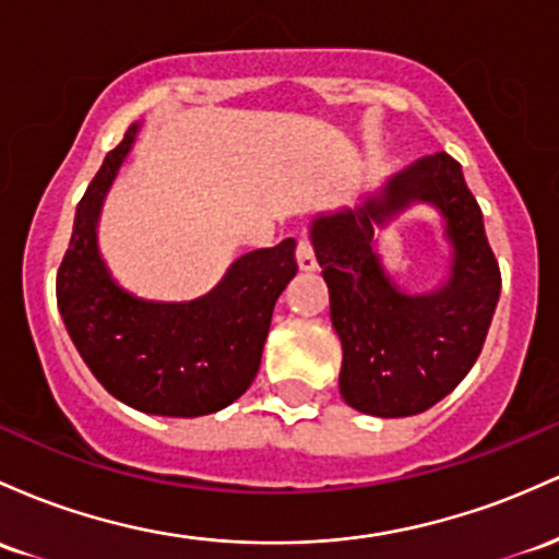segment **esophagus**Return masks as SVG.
Instances as JSON below:
<instances>
[{
	"mask_svg": "<svg viewBox=\"0 0 559 559\" xmlns=\"http://www.w3.org/2000/svg\"><path fill=\"white\" fill-rule=\"evenodd\" d=\"M296 255H298V266L304 269V272H311V269H317V250H313V242L306 235L298 240Z\"/></svg>",
	"mask_w": 559,
	"mask_h": 559,
	"instance_id": "34e87169",
	"label": "esophagus"
}]
</instances>
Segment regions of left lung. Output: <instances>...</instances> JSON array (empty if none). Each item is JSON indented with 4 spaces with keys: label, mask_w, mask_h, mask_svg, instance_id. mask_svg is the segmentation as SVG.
Listing matches in <instances>:
<instances>
[{
    "label": "left lung",
    "mask_w": 559,
    "mask_h": 559,
    "mask_svg": "<svg viewBox=\"0 0 559 559\" xmlns=\"http://www.w3.org/2000/svg\"><path fill=\"white\" fill-rule=\"evenodd\" d=\"M412 199L438 204L455 242L450 285L430 297L399 294L371 253V222ZM311 240L343 343L346 404L374 417H409L449 396L480 356L501 290L499 261L460 163L447 153L417 160L356 213L319 218Z\"/></svg>",
    "instance_id": "left-lung-1"
}]
</instances>
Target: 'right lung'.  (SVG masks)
<instances>
[{
	"instance_id": "1",
	"label": "right lung",
	"mask_w": 559,
	"mask_h": 559,
	"mask_svg": "<svg viewBox=\"0 0 559 559\" xmlns=\"http://www.w3.org/2000/svg\"><path fill=\"white\" fill-rule=\"evenodd\" d=\"M131 123L105 155L58 269V306L81 359L105 391L147 415L198 417L240 399L261 364L272 311L296 277V240L246 253L209 296L190 304L134 298L97 253V213L134 142Z\"/></svg>"
}]
</instances>
